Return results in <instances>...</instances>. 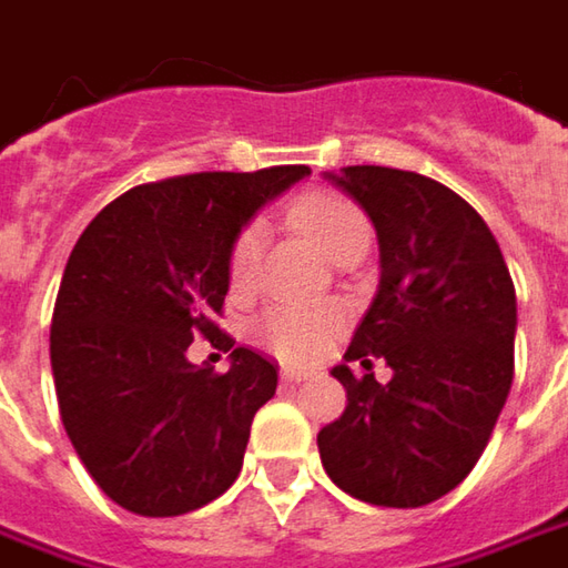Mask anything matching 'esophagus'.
Wrapping results in <instances>:
<instances>
[{
	"instance_id": "1",
	"label": "esophagus",
	"mask_w": 568,
	"mask_h": 568,
	"mask_svg": "<svg viewBox=\"0 0 568 568\" xmlns=\"http://www.w3.org/2000/svg\"><path fill=\"white\" fill-rule=\"evenodd\" d=\"M310 376H313V373H310V369H300V366H284V369H281V382H284V385H296V382L310 379Z\"/></svg>"
}]
</instances>
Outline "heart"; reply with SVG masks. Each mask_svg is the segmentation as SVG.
<instances>
[{
	"mask_svg": "<svg viewBox=\"0 0 568 568\" xmlns=\"http://www.w3.org/2000/svg\"><path fill=\"white\" fill-rule=\"evenodd\" d=\"M291 224L310 236L332 262L347 252H366L369 221L361 207L344 195L313 192L291 207ZM262 250L258 227H246L230 250V284L236 291L250 287ZM344 325V310L335 303H277L255 318L252 335L274 357L291 363H310L332 344Z\"/></svg>",
	"mask_w": 568,
	"mask_h": 568,
	"instance_id": "b5f03b06",
	"label": "heart"
}]
</instances>
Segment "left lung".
<instances>
[{
	"label": "left lung",
	"instance_id": "obj_1",
	"mask_svg": "<svg viewBox=\"0 0 568 568\" xmlns=\"http://www.w3.org/2000/svg\"><path fill=\"white\" fill-rule=\"evenodd\" d=\"M322 176L379 240V291L332 369L347 407L318 429L322 468L363 503L417 509L468 477L509 398L513 277L484 217L443 183L392 166ZM373 359L393 366L385 386Z\"/></svg>",
	"mask_w": 568,
	"mask_h": 568
}]
</instances>
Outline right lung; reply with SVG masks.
I'll list each match as a JSON object with an SVG mask.
<instances>
[{"mask_svg": "<svg viewBox=\"0 0 568 568\" xmlns=\"http://www.w3.org/2000/svg\"><path fill=\"white\" fill-rule=\"evenodd\" d=\"M310 166L192 173L129 189L78 236L50 328L55 398L81 465L122 509H202L236 480L277 369L250 347L227 373L189 363L214 338L230 250L262 205ZM227 338V335H224Z\"/></svg>", "mask_w": 568, "mask_h": 568, "instance_id": "1", "label": "right lung"}]
</instances>
